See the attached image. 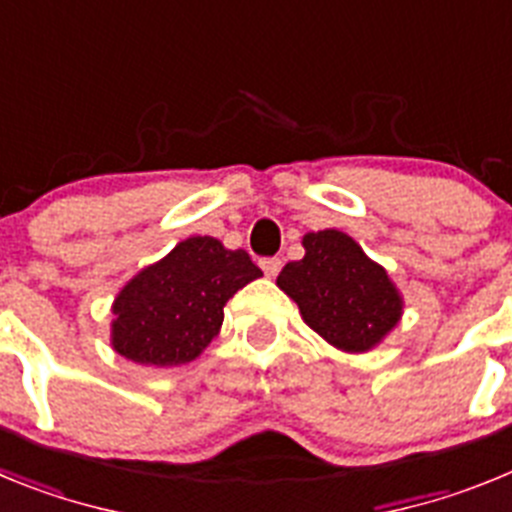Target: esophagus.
<instances>
[{
  "mask_svg": "<svg viewBox=\"0 0 512 512\" xmlns=\"http://www.w3.org/2000/svg\"><path fill=\"white\" fill-rule=\"evenodd\" d=\"M261 269H264V274L269 279H274L282 271V259H264L261 261Z\"/></svg>",
  "mask_w": 512,
  "mask_h": 512,
  "instance_id": "1",
  "label": "esophagus"
}]
</instances>
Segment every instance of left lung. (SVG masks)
Returning a JSON list of instances; mask_svg holds the SVG:
<instances>
[{
    "label": "left lung",
    "mask_w": 512,
    "mask_h": 512,
    "mask_svg": "<svg viewBox=\"0 0 512 512\" xmlns=\"http://www.w3.org/2000/svg\"><path fill=\"white\" fill-rule=\"evenodd\" d=\"M302 248L305 256L284 266L277 287L323 341L343 354H369L402 320L397 284L343 230L305 233Z\"/></svg>",
    "instance_id": "1"
}]
</instances>
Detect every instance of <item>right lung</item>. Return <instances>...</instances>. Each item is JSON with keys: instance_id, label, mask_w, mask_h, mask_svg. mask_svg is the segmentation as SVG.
Here are the masks:
<instances>
[{"instance_id": "1", "label": "right lung", "mask_w": 512, "mask_h": 512, "mask_svg": "<svg viewBox=\"0 0 512 512\" xmlns=\"http://www.w3.org/2000/svg\"><path fill=\"white\" fill-rule=\"evenodd\" d=\"M259 277L243 248L230 251L212 235H192L117 292L110 346L140 366L189 364L223 328L225 302Z\"/></svg>"}]
</instances>
